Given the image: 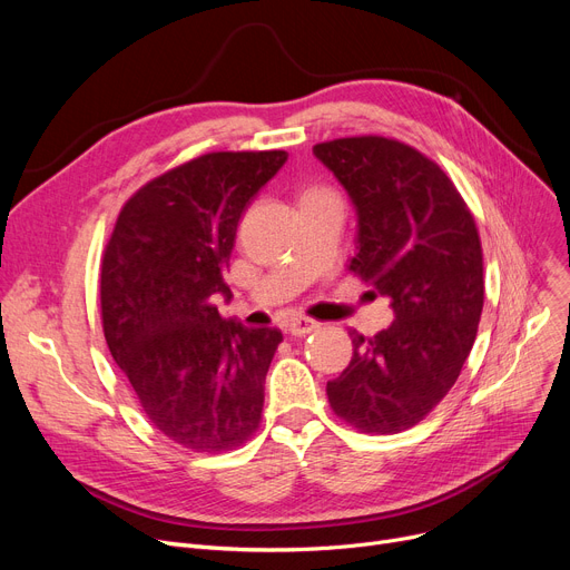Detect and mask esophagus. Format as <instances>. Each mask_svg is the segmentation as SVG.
<instances>
[{"label": "esophagus", "instance_id": "obj_1", "mask_svg": "<svg viewBox=\"0 0 570 570\" xmlns=\"http://www.w3.org/2000/svg\"><path fill=\"white\" fill-rule=\"evenodd\" d=\"M318 325H321V323H318V321H314V318L297 316V318H291V321H288L286 331H288V335H291V337H305V335L314 333Z\"/></svg>", "mask_w": 570, "mask_h": 570}]
</instances>
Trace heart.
I'll return each mask as SVG.
<instances>
[{
	"label": "heart",
	"instance_id": "heart-1",
	"mask_svg": "<svg viewBox=\"0 0 570 570\" xmlns=\"http://www.w3.org/2000/svg\"><path fill=\"white\" fill-rule=\"evenodd\" d=\"M323 191H327L325 187H321V185H309V187H305L303 189V194H301V200L303 198H307V196H316V194H323Z\"/></svg>",
	"mask_w": 570,
	"mask_h": 570
}]
</instances>
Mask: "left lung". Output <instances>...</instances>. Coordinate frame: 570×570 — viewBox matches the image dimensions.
Masks as SVG:
<instances>
[{
	"instance_id": "8db88e82",
	"label": "left lung",
	"mask_w": 570,
	"mask_h": 570,
	"mask_svg": "<svg viewBox=\"0 0 570 570\" xmlns=\"http://www.w3.org/2000/svg\"><path fill=\"white\" fill-rule=\"evenodd\" d=\"M357 209L348 269L391 301L395 321L374 337L348 331V367L325 393L365 434H397L455 385L485 301L483 247L453 179L397 138L348 136L314 145Z\"/></svg>"
}]
</instances>
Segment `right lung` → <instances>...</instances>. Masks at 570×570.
I'll return each instance as SVG.
<instances>
[{"instance_id": "1", "label": "right lung", "mask_w": 570, "mask_h": 570, "mask_svg": "<svg viewBox=\"0 0 570 570\" xmlns=\"http://www.w3.org/2000/svg\"><path fill=\"white\" fill-rule=\"evenodd\" d=\"M288 155L207 153L142 185L101 258L106 344L164 436L194 453L243 445L261 425L282 333L219 316L237 222Z\"/></svg>"}]
</instances>
